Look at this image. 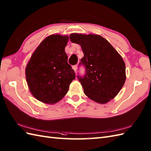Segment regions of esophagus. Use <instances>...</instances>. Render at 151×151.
I'll return each instance as SVG.
<instances>
[{"label":"esophagus","mask_w":151,"mask_h":151,"mask_svg":"<svg viewBox=\"0 0 151 151\" xmlns=\"http://www.w3.org/2000/svg\"><path fill=\"white\" fill-rule=\"evenodd\" d=\"M72 68L73 70L75 71V72H76V70H77V65H73L72 66Z\"/></svg>","instance_id":"34e87169"}]
</instances>
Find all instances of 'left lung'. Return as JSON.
Wrapping results in <instances>:
<instances>
[{
	"label": "left lung",
	"mask_w": 151,
	"mask_h": 151,
	"mask_svg": "<svg viewBox=\"0 0 151 151\" xmlns=\"http://www.w3.org/2000/svg\"><path fill=\"white\" fill-rule=\"evenodd\" d=\"M72 43L81 47L85 75L78 76L88 97L100 104L110 101L119 93L126 81V65L122 56L108 41L97 35L73 33Z\"/></svg>",
	"instance_id": "1"
}]
</instances>
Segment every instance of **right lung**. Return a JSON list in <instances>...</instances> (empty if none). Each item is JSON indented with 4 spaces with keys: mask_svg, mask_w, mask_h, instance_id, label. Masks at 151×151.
I'll return each mask as SVG.
<instances>
[{
    "mask_svg": "<svg viewBox=\"0 0 151 151\" xmlns=\"http://www.w3.org/2000/svg\"><path fill=\"white\" fill-rule=\"evenodd\" d=\"M68 40V36H49L36 48L25 68L29 90L43 103L60 101L76 78L65 51Z\"/></svg>",
    "mask_w": 151,
    "mask_h": 151,
    "instance_id": "right-lung-1",
    "label": "right lung"
}]
</instances>
